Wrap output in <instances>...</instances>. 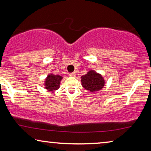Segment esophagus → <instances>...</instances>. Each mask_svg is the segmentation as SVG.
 Returning <instances> with one entry per match:
<instances>
[{
    "label": "esophagus",
    "mask_w": 151,
    "mask_h": 151,
    "mask_svg": "<svg viewBox=\"0 0 151 151\" xmlns=\"http://www.w3.org/2000/svg\"><path fill=\"white\" fill-rule=\"evenodd\" d=\"M70 76H71V77H76V72H73V73H70Z\"/></svg>",
    "instance_id": "obj_1"
}]
</instances>
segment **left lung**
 Listing matches in <instances>:
<instances>
[{"instance_id": "obj_1", "label": "left lung", "mask_w": 151, "mask_h": 151, "mask_svg": "<svg viewBox=\"0 0 151 151\" xmlns=\"http://www.w3.org/2000/svg\"><path fill=\"white\" fill-rule=\"evenodd\" d=\"M82 86L90 93L102 90L104 86L105 80L100 73L94 70H90L81 77Z\"/></svg>"}]
</instances>
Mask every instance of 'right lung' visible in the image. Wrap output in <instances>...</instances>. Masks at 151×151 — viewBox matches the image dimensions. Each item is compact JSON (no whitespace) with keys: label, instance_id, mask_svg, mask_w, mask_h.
<instances>
[{"label":"right lung","instance_id":"add662e5","mask_svg":"<svg viewBox=\"0 0 151 151\" xmlns=\"http://www.w3.org/2000/svg\"><path fill=\"white\" fill-rule=\"evenodd\" d=\"M63 76L59 75H54L52 73H49L47 77L45 78L44 82V86L45 89L49 91H56L60 88V84Z\"/></svg>","mask_w":151,"mask_h":151}]
</instances>
